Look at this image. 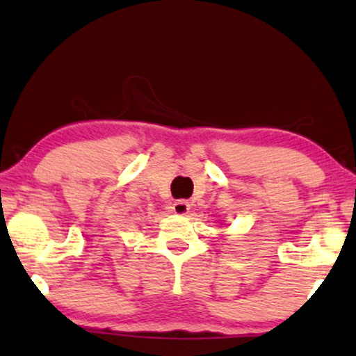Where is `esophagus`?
<instances>
[{
	"instance_id": "1",
	"label": "esophagus",
	"mask_w": 356,
	"mask_h": 356,
	"mask_svg": "<svg viewBox=\"0 0 356 356\" xmlns=\"http://www.w3.org/2000/svg\"><path fill=\"white\" fill-rule=\"evenodd\" d=\"M189 209H191V204L187 202V201H175L172 204V211L175 212V214H179V216L187 214V212H189Z\"/></svg>"
}]
</instances>
